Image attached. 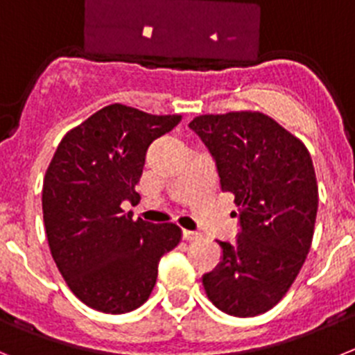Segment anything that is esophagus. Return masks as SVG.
<instances>
[{
  "label": "esophagus",
  "instance_id": "esophagus-1",
  "mask_svg": "<svg viewBox=\"0 0 355 355\" xmlns=\"http://www.w3.org/2000/svg\"><path fill=\"white\" fill-rule=\"evenodd\" d=\"M182 237H184V241H198V239H201V233L191 232V230H184V232H182Z\"/></svg>",
  "mask_w": 355,
  "mask_h": 355
}]
</instances>
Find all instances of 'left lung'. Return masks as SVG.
I'll use <instances>...</instances> for the list:
<instances>
[{
  "mask_svg": "<svg viewBox=\"0 0 355 355\" xmlns=\"http://www.w3.org/2000/svg\"><path fill=\"white\" fill-rule=\"evenodd\" d=\"M216 159L241 219L235 242L203 276L207 297L233 317H257L285 297L309 253L318 185L308 148L260 111L200 114L189 123Z\"/></svg>",
  "mask_w": 355,
  "mask_h": 355,
  "instance_id": "obj_1",
  "label": "left lung"
}]
</instances>
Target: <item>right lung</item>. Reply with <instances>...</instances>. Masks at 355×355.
<instances>
[{
	"mask_svg": "<svg viewBox=\"0 0 355 355\" xmlns=\"http://www.w3.org/2000/svg\"><path fill=\"white\" fill-rule=\"evenodd\" d=\"M180 114L110 104L63 136L44 177L42 210L53 260L79 301L110 315L139 308L154 290L162 254L182 230L132 219L122 201L136 184L150 143Z\"/></svg>",
	"mask_w": 355,
	"mask_h": 355,
	"instance_id": "add662e5",
	"label": "right lung"
}]
</instances>
